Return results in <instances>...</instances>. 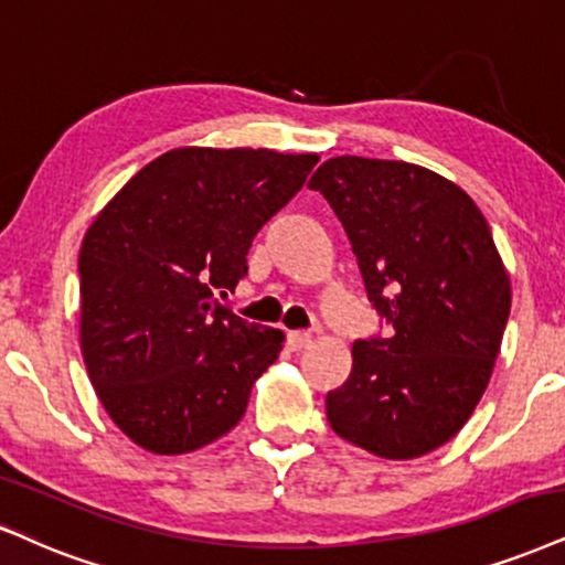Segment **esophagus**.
<instances>
[{"mask_svg":"<svg viewBox=\"0 0 565 565\" xmlns=\"http://www.w3.org/2000/svg\"><path fill=\"white\" fill-rule=\"evenodd\" d=\"M306 345H311L309 332H301V330L288 332V348H290V351H303Z\"/></svg>","mask_w":565,"mask_h":565,"instance_id":"obj_1","label":"esophagus"}]
</instances>
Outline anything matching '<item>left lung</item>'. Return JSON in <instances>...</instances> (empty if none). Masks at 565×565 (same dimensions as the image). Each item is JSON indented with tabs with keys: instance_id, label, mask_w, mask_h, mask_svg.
<instances>
[{
	"instance_id": "obj_1",
	"label": "left lung",
	"mask_w": 565,
	"mask_h": 565,
	"mask_svg": "<svg viewBox=\"0 0 565 565\" xmlns=\"http://www.w3.org/2000/svg\"><path fill=\"white\" fill-rule=\"evenodd\" d=\"M309 188L335 209L390 322L385 338L353 343L327 422L380 458L427 456L475 414L503 343L511 280L490 225L469 193L419 164L332 157Z\"/></svg>"
}]
</instances>
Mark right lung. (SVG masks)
<instances>
[{
  "label": "right lung",
  "instance_id": "obj_1",
  "mask_svg": "<svg viewBox=\"0 0 565 565\" xmlns=\"http://www.w3.org/2000/svg\"><path fill=\"white\" fill-rule=\"evenodd\" d=\"M317 154L183 146L138 170L81 246V353L122 435L180 456L227 435L282 330L217 303L250 241L301 191Z\"/></svg>",
  "mask_w": 565,
  "mask_h": 565
}]
</instances>
